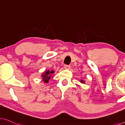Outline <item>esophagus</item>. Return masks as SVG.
Returning <instances> with one entry per match:
<instances>
[{
    "instance_id": "obj_1",
    "label": "esophagus",
    "mask_w": 125,
    "mask_h": 125,
    "mask_svg": "<svg viewBox=\"0 0 125 125\" xmlns=\"http://www.w3.org/2000/svg\"><path fill=\"white\" fill-rule=\"evenodd\" d=\"M70 67H71V66L69 65H64L65 69H69Z\"/></svg>"
}]
</instances>
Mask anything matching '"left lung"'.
Returning a JSON list of instances; mask_svg holds the SVG:
<instances>
[{
	"label": "left lung",
	"mask_w": 125,
	"mask_h": 125,
	"mask_svg": "<svg viewBox=\"0 0 125 125\" xmlns=\"http://www.w3.org/2000/svg\"><path fill=\"white\" fill-rule=\"evenodd\" d=\"M81 81V83H85V81H83V80H81V81Z\"/></svg>",
	"instance_id": "1"
}]
</instances>
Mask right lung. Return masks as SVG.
Returning <instances> with one entry per match:
<instances>
[{"instance_id":"add662e5","label":"right lung","mask_w":125,"mask_h":125,"mask_svg":"<svg viewBox=\"0 0 125 125\" xmlns=\"http://www.w3.org/2000/svg\"><path fill=\"white\" fill-rule=\"evenodd\" d=\"M54 73L53 71H52L51 72H49V71H45L44 74H42V80H43V81L44 83H48L49 81V80H50L51 78V74Z\"/></svg>"}]
</instances>
